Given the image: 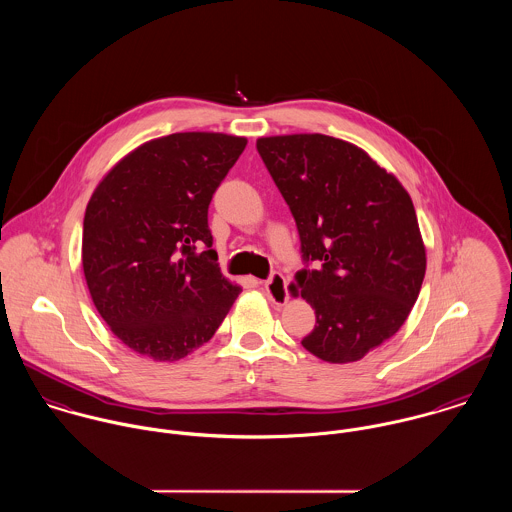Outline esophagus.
<instances>
[{
    "label": "esophagus",
    "mask_w": 512,
    "mask_h": 512,
    "mask_svg": "<svg viewBox=\"0 0 512 512\" xmlns=\"http://www.w3.org/2000/svg\"><path fill=\"white\" fill-rule=\"evenodd\" d=\"M266 295L270 297L272 303L276 305H284L288 301V282L280 272H274L268 280L262 282Z\"/></svg>",
    "instance_id": "esophagus-1"
}]
</instances>
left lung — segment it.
I'll list each match as a JSON object with an SVG mask.
<instances>
[{
	"label": "left lung",
	"instance_id": "1",
	"mask_svg": "<svg viewBox=\"0 0 512 512\" xmlns=\"http://www.w3.org/2000/svg\"><path fill=\"white\" fill-rule=\"evenodd\" d=\"M256 147L299 232L305 268L295 282L315 309V329L301 345L327 363L361 361L404 325L424 282L412 199L349 142L292 134Z\"/></svg>",
	"mask_w": 512,
	"mask_h": 512
}]
</instances>
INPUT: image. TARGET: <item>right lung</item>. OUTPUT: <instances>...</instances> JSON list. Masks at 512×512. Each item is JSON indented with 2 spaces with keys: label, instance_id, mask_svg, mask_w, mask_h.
Masks as SVG:
<instances>
[{
  "label": "right lung",
  "instance_id": "obj_1",
  "mask_svg": "<svg viewBox=\"0 0 512 512\" xmlns=\"http://www.w3.org/2000/svg\"><path fill=\"white\" fill-rule=\"evenodd\" d=\"M246 138L183 132L146 142L94 189L82 270L112 333L153 361L205 345L242 292L220 274L209 205Z\"/></svg>",
  "mask_w": 512,
  "mask_h": 512
}]
</instances>
